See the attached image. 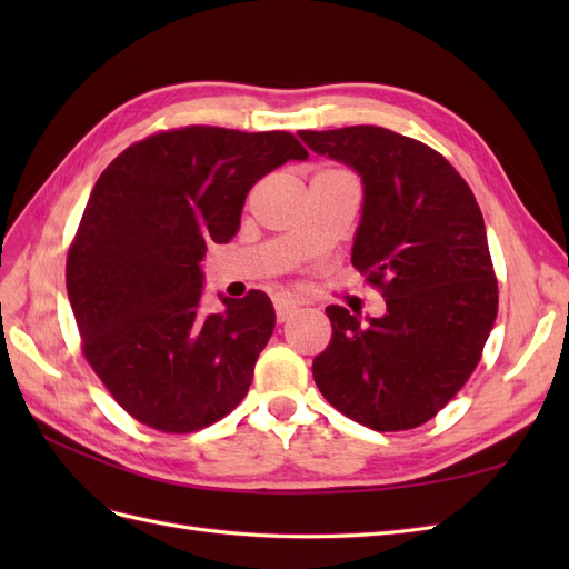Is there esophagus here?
Segmentation results:
<instances>
[{
    "mask_svg": "<svg viewBox=\"0 0 569 569\" xmlns=\"http://www.w3.org/2000/svg\"><path fill=\"white\" fill-rule=\"evenodd\" d=\"M272 306H274V316H278V322H284L291 318V313L297 311V301L289 299V297H282L278 295L272 299Z\"/></svg>",
    "mask_w": 569,
    "mask_h": 569,
    "instance_id": "esophagus-1",
    "label": "esophagus"
}]
</instances>
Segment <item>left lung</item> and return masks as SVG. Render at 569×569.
<instances>
[{
  "mask_svg": "<svg viewBox=\"0 0 569 569\" xmlns=\"http://www.w3.org/2000/svg\"><path fill=\"white\" fill-rule=\"evenodd\" d=\"M299 137L363 180L351 263L387 299L368 322L325 308L332 339L313 360L316 385L377 432L420 427L468 382L498 313L485 218L458 170L412 137L377 126Z\"/></svg>",
  "mask_w": 569,
  "mask_h": 569,
  "instance_id": "8db88e82",
  "label": "left lung"
}]
</instances>
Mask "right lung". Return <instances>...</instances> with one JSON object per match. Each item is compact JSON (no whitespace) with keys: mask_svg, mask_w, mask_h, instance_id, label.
Segmentation results:
<instances>
[{"mask_svg":"<svg viewBox=\"0 0 569 569\" xmlns=\"http://www.w3.org/2000/svg\"><path fill=\"white\" fill-rule=\"evenodd\" d=\"M308 151L291 132L161 130L99 176L68 249L66 289L82 353L116 403L187 435L234 410L274 327L268 295L201 311L206 244L239 230L249 189Z\"/></svg>","mask_w":569,"mask_h":569,"instance_id":"obj_1","label":"right lung"}]
</instances>
